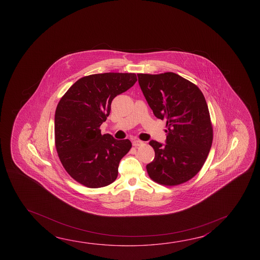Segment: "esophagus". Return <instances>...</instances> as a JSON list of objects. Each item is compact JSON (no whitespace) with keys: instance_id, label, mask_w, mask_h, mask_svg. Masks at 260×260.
<instances>
[{"instance_id":"obj_1","label":"esophagus","mask_w":260,"mask_h":260,"mask_svg":"<svg viewBox=\"0 0 260 260\" xmlns=\"http://www.w3.org/2000/svg\"><path fill=\"white\" fill-rule=\"evenodd\" d=\"M141 144H143V142L140 141V140H134V141H132V145H133L134 147H139V146H141Z\"/></svg>"}]
</instances>
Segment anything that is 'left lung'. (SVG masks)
Masks as SVG:
<instances>
[{"mask_svg":"<svg viewBox=\"0 0 260 260\" xmlns=\"http://www.w3.org/2000/svg\"><path fill=\"white\" fill-rule=\"evenodd\" d=\"M139 84L157 119H167L166 144L149 141L155 151L147 165L149 178L165 186L192 179L204 165L213 128L204 95L198 86L174 73L138 74Z\"/></svg>","mask_w":260,"mask_h":260,"instance_id":"obj_1","label":"left lung"}]
</instances>
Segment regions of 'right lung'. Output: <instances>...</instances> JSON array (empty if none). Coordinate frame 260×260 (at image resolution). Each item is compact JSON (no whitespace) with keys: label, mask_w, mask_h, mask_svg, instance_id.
I'll return each mask as SVG.
<instances>
[{"label":"right lung","mask_w":260,"mask_h":260,"mask_svg":"<svg viewBox=\"0 0 260 260\" xmlns=\"http://www.w3.org/2000/svg\"><path fill=\"white\" fill-rule=\"evenodd\" d=\"M135 73H106L82 77L57 105L54 133L57 153L65 171L91 188L105 187L118 177L119 161L132 148L128 140L102 134L112 100L135 84Z\"/></svg>","instance_id":"add662e5"}]
</instances>
